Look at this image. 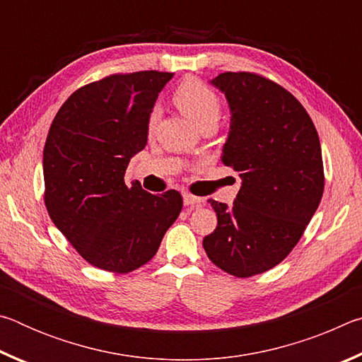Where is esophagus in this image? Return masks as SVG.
Wrapping results in <instances>:
<instances>
[{
    "instance_id": "1",
    "label": "esophagus",
    "mask_w": 362,
    "mask_h": 362,
    "mask_svg": "<svg viewBox=\"0 0 362 362\" xmlns=\"http://www.w3.org/2000/svg\"><path fill=\"white\" fill-rule=\"evenodd\" d=\"M183 203H185V206H192V207H198L201 203H203V199L198 198V196L194 194H189V193H185L183 194Z\"/></svg>"
}]
</instances>
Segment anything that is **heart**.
<instances>
[{"label":"heart","mask_w":362,"mask_h":362,"mask_svg":"<svg viewBox=\"0 0 362 362\" xmlns=\"http://www.w3.org/2000/svg\"><path fill=\"white\" fill-rule=\"evenodd\" d=\"M174 102L189 119L194 121L199 127L206 122L217 121L220 115V99L211 86L198 78H185L174 90ZM158 113L153 110L148 116V131H153L156 124Z\"/></svg>","instance_id":"1"}]
</instances>
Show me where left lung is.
<instances>
[{
    "instance_id": "8db88e82",
    "label": "left lung",
    "mask_w": 362,
    "mask_h": 362,
    "mask_svg": "<svg viewBox=\"0 0 362 362\" xmlns=\"http://www.w3.org/2000/svg\"><path fill=\"white\" fill-rule=\"evenodd\" d=\"M231 110L222 163L243 179L231 206L211 199L217 226L203 246L236 278L265 273L297 246L324 192L317 131L283 86L254 71L212 79Z\"/></svg>"
}]
</instances>
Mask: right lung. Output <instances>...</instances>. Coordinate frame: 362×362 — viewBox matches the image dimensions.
<instances>
[{
	"mask_svg": "<svg viewBox=\"0 0 362 362\" xmlns=\"http://www.w3.org/2000/svg\"><path fill=\"white\" fill-rule=\"evenodd\" d=\"M174 73H113L75 90L49 129L42 169L49 217L83 259L126 274L158 252L183 199L151 194L124 174L145 148L148 116Z\"/></svg>",
	"mask_w": 362,
	"mask_h": 362,
	"instance_id": "1",
	"label": "right lung"
}]
</instances>
